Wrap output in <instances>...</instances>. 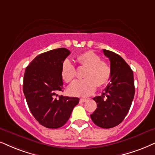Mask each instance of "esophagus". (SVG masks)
<instances>
[{"label":"esophagus","mask_w":155,"mask_h":155,"mask_svg":"<svg viewBox=\"0 0 155 155\" xmlns=\"http://www.w3.org/2000/svg\"><path fill=\"white\" fill-rule=\"evenodd\" d=\"M87 101V99H81L79 100V102L80 103H83V102H85V101Z\"/></svg>","instance_id":"34e87169"}]
</instances>
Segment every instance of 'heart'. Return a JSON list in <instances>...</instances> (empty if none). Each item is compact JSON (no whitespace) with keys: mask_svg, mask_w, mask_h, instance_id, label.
Masks as SVG:
<instances>
[{"mask_svg":"<svg viewBox=\"0 0 155 155\" xmlns=\"http://www.w3.org/2000/svg\"><path fill=\"white\" fill-rule=\"evenodd\" d=\"M76 61L80 66L86 67L83 76L85 79L74 81L68 87V93L76 97H85L96 91L97 87H104L109 83L111 76L109 64L91 51H87L78 54ZM76 75L74 64L68 58L62 62L61 76L66 83L74 81Z\"/></svg>","mask_w":155,"mask_h":155,"instance_id":"obj_1","label":"heart"}]
</instances>
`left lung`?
<instances>
[{
    "label": "left lung",
    "instance_id": "1",
    "mask_svg": "<svg viewBox=\"0 0 155 155\" xmlns=\"http://www.w3.org/2000/svg\"><path fill=\"white\" fill-rule=\"evenodd\" d=\"M111 64V82L101 96L93 98L97 108L90 115L91 120L101 128H112L124 120L134 99L135 88L133 71L118 54L103 49Z\"/></svg>",
    "mask_w": 155,
    "mask_h": 155
}]
</instances>
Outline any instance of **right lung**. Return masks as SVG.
I'll list each match as a JSON object with an SVG mask.
<instances>
[{
  "mask_svg": "<svg viewBox=\"0 0 155 155\" xmlns=\"http://www.w3.org/2000/svg\"><path fill=\"white\" fill-rule=\"evenodd\" d=\"M70 54L65 48L48 51L37 56L25 68L23 90L28 108L46 128L64 126L79 104V98L56 94L63 90L61 67Z\"/></svg>",
  "mask_w": 155,
  "mask_h": 155,
  "instance_id": "right-lung-1",
  "label": "right lung"
}]
</instances>
